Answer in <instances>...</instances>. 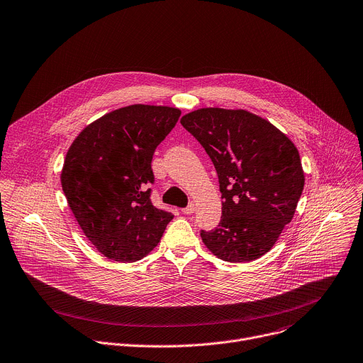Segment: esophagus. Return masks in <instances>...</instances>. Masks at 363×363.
Returning <instances> with one entry per match:
<instances>
[{"instance_id":"esophagus-1","label":"esophagus","mask_w":363,"mask_h":363,"mask_svg":"<svg viewBox=\"0 0 363 363\" xmlns=\"http://www.w3.org/2000/svg\"><path fill=\"white\" fill-rule=\"evenodd\" d=\"M194 211H195V206H194L192 203H191L189 206H186L185 208H182V213H184V214H192Z\"/></svg>"}]
</instances>
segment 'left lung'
Returning a JSON list of instances; mask_svg holds the SVG:
<instances>
[{
    "instance_id": "1",
    "label": "left lung",
    "mask_w": 363,
    "mask_h": 363,
    "mask_svg": "<svg viewBox=\"0 0 363 363\" xmlns=\"http://www.w3.org/2000/svg\"><path fill=\"white\" fill-rule=\"evenodd\" d=\"M217 171L221 220L201 230L206 246L227 262L271 250L292 220L304 188L300 153L269 121L245 110L201 108L181 118Z\"/></svg>"
}]
</instances>
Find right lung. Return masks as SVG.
Returning <instances> with one entry per match:
<instances>
[{
	"mask_svg": "<svg viewBox=\"0 0 363 363\" xmlns=\"http://www.w3.org/2000/svg\"><path fill=\"white\" fill-rule=\"evenodd\" d=\"M181 111L135 104L85 127L69 147L62 189L88 240L117 262H135L160 240L174 218L150 200L152 159Z\"/></svg>",
	"mask_w": 363,
	"mask_h": 363,
	"instance_id": "1",
	"label": "right lung"
}]
</instances>
